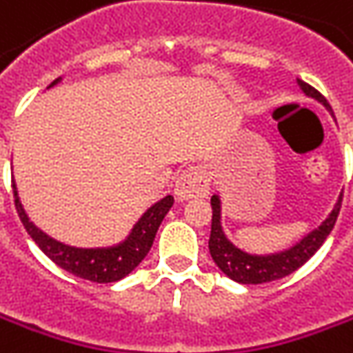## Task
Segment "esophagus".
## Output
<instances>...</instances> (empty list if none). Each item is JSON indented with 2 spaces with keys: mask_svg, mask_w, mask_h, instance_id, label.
Masks as SVG:
<instances>
[{
  "mask_svg": "<svg viewBox=\"0 0 353 353\" xmlns=\"http://www.w3.org/2000/svg\"><path fill=\"white\" fill-rule=\"evenodd\" d=\"M208 191H210L208 172L201 166H193L185 170L181 176L177 177L176 189H174L177 201H189V199H195V196H207Z\"/></svg>",
  "mask_w": 353,
  "mask_h": 353,
  "instance_id": "1",
  "label": "esophagus"
}]
</instances>
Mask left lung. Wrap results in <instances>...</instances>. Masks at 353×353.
<instances>
[{"instance_id": "8db88e82", "label": "left lung", "mask_w": 353, "mask_h": 353, "mask_svg": "<svg viewBox=\"0 0 353 353\" xmlns=\"http://www.w3.org/2000/svg\"><path fill=\"white\" fill-rule=\"evenodd\" d=\"M297 85L301 86V90L305 94L319 100L323 106L330 110L327 98L321 94L317 88H313L303 81H297ZM340 205H342V196L338 199L336 207L332 208L327 220L317 230L309 232L307 236L301 241H297L294 247L280 251V253H272V255H249L245 251L237 249L222 232L220 196L214 195L210 199V207H212V226H210V239H208L210 257L228 278L236 280L239 284H265V282L280 280V278L292 274L301 265H305L309 259L317 253V249L325 243V239L336 224Z\"/></svg>"}]
</instances>
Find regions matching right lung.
I'll return each instance as SVG.
<instances>
[{"label":"right lung","mask_w":353,"mask_h":353,"mask_svg":"<svg viewBox=\"0 0 353 353\" xmlns=\"http://www.w3.org/2000/svg\"><path fill=\"white\" fill-rule=\"evenodd\" d=\"M57 81L59 79H56L50 86L56 85ZM13 195H15V207L23 226L28 232V236L34 239L36 245L44 251L46 257L52 259L57 267H61L67 272L90 280V282H98V284L117 282V280L125 278L131 270H135L137 265L150 251L158 228L168 214V210L174 205L172 195L158 201L157 205H152L143 216L139 218V222L133 226L125 241H121L117 245L83 249V247L65 245V243L44 234L40 228H36L30 222V218L26 216L25 208L19 201L15 183H13Z\"/></svg>","instance_id":"1"}]
</instances>
